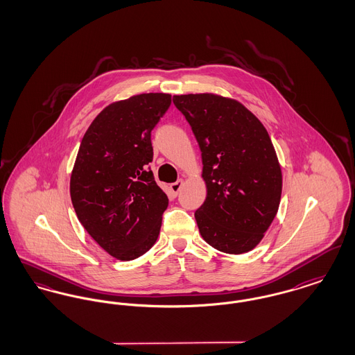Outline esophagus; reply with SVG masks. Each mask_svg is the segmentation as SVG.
I'll return each instance as SVG.
<instances>
[{
	"label": "esophagus",
	"instance_id": "obj_1",
	"mask_svg": "<svg viewBox=\"0 0 355 355\" xmlns=\"http://www.w3.org/2000/svg\"><path fill=\"white\" fill-rule=\"evenodd\" d=\"M182 185H184V180H178L177 182H174V184H171V185H170V190L173 191V194H174V196H177V194H178V191L181 190Z\"/></svg>",
	"mask_w": 355,
	"mask_h": 355
}]
</instances>
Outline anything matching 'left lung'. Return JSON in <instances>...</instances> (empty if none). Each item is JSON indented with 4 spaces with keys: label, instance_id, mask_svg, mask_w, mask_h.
Returning a JSON list of instances; mask_svg holds the SVG:
<instances>
[{
    "label": "left lung",
    "instance_id": "8db88e82",
    "mask_svg": "<svg viewBox=\"0 0 355 355\" xmlns=\"http://www.w3.org/2000/svg\"><path fill=\"white\" fill-rule=\"evenodd\" d=\"M202 155L207 196L194 213L203 239L214 249H254L274 220L282 174L270 137L243 105L220 96H174Z\"/></svg>",
    "mask_w": 355,
    "mask_h": 355
}]
</instances>
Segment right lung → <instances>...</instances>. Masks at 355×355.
I'll return each mask as SVG.
<instances>
[{
	"mask_svg": "<svg viewBox=\"0 0 355 355\" xmlns=\"http://www.w3.org/2000/svg\"><path fill=\"white\" fill-rule=\"evenodd\" d=\"M171 96L146 93L105 107L86 130L70 178V197L86 232L121 261L157 241L169 198L157 185L152 130Z\"/></svg>",
	"mask_w": 355,
	"mask_h": 355,
	"instance_id": "right-lung-1",
	"label": "right lung"
}]
</instances>
